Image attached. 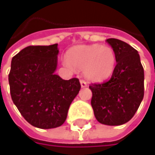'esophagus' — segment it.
I'll use <instances>...</instances> for the list:
<instances>
[{"label": "esophagus", "mask_w": 155, "mask_h": 155, "mask_svg": "<svg viewBox=\"0 0 155 155\" xmlns=\"http://www.w3.org/2000/svg\"><path fill=\"white\" fill-rule=\"evenodd\" d=\"M80 84H81V86H82V88H84V87H87V83L84 80L81 79V80H80Z\"/></svg>", "instance_id": "esophagus-1"}]
</instances>
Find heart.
Instances as JSON below:
<instances>
[{
	"label": "heart",
	"instance_id": "heart-1",
	"mask_svg": "<svg viewBox=\"0 0 155 155\" xmlns=\"http://www.w3.org/2000/svg\"><path fill=\"white\" fill-rule=\"evenodd\" d=\"M64 64L83 71L88 80L102 82L113 74L116 65V51L110 46L94 44L71 48Z\"/></svg>",
	"mask_w": 155,
	"mask_h": 155
}]
</instances>
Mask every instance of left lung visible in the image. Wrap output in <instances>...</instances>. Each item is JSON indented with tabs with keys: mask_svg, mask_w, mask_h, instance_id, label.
I'll return each mask as SVG.
<instances>
[{
	"mask_svg": "<svg viewBox=\"0 0 155 155\" xmlns=\"http://www.w3.org/2000/svg\"><path fill=\"white\" fill-rule=\"evenodd\" d=\"M116 51V65L109 80L91 84V106L100 123L118 126L128 122L144 97V70L138 51L126 42L108 39Z\"/></svg>",
	"mask_w": 155,
	"mask_h": 155,
	"instance_id": "left-lung-1",
	"label": "left lung"
}]
</instances>
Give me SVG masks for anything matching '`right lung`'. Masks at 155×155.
Masks as SVG:
<instances>
[{"mask_svg":"<svg viewBox=\"0 0 155 155\" xmlns=\"http://www.w3.org/2000/svg\"><path fill=\"white\" fill-rule=\"evenodd\" d=\"M58 54V44L29 45L12 58L11 97L21 116L36 128L61 126L80 91L78 78L64 80L54 73Z\"/></svg>","mask_w":155,"mask_h":155,"instance_id":"obj_1","label":"right lung"}]
</instances>
